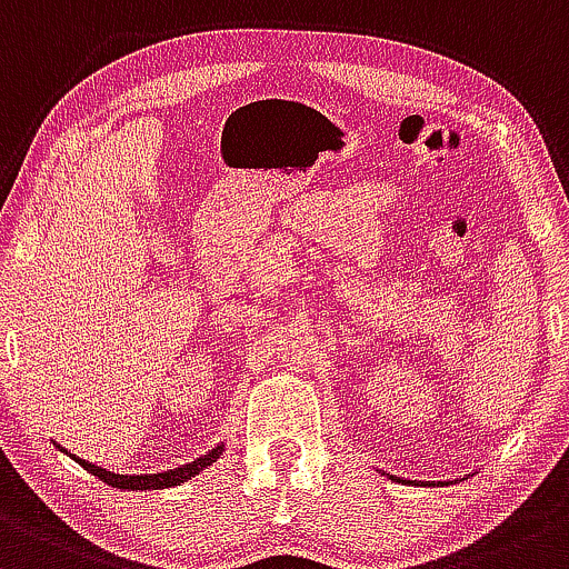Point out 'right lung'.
Segmentation results:
<instances>
[{"label":"right lung","mask_w":569,"mask_h":569,"mask_svg":"<svg viewBox=\"0 0 569 569\" xmlns=\"http://www.w3.org/2000/svg\"><path fill=\"white\" fill-rule=\"evenodd\" d=\"M220 455H222V446H214L209 455L193 459V462L182 465V468L166 470V473H158V476H118V473H110V470L96 468V465L86 462V459L74 457V462H80L88 473L99 476L101 481L110 483V487H114V489H169V487H180V483L188 481V478L201 473V470L207 468V465H212Z\"/></svg>","instance_id":"add662e5"}]
</instances>
